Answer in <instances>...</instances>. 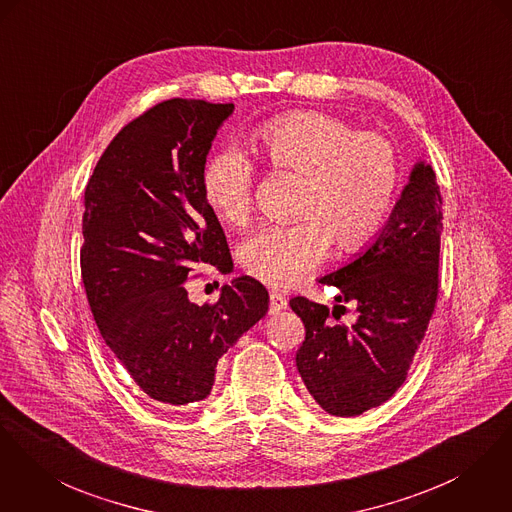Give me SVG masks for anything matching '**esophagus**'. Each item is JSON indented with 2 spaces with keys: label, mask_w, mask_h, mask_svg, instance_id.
<instances>
[{
  "label": "esophagus",
  "mask_w": 512,
  "mask_h": 512,
  "mask_svg": "<svg viewBox=\"0 0 512 512\" xmlns=\"http://www.w3.org/2000/svg\"><path fill=\"white\" fill-rule=\"evenodd\" d=\"M286 306H288V302H286V298H284L282 294H276V292H273V294L269 296V310H271V314H278V312H282Z\"/></svg>",
  "instance_id": "1"
}]
</instances>
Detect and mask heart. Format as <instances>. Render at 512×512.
<instances>
[{
	"label": "heart",
	"instance_id": "obj_1",
	"mask_svg": "<svg viewBox=\"0 0 512 512\" xmlns=\"http://www.w3.org/2000/svg\"><path fill=\"white\" fill-rule=\"evenodd\" d=\"M253 152L273 171L304 177L296 216L265 224L241 243L243 269L267 286L284 288L310 273L329 253L368 245L384 228L399 189L394 144L378 132H356L341 118L292 111L257 124ZM253 163L237 148H222L202 167V195L228 226L251 216Z\"/></svg>",
	"mask_w": 512,
	"mask_h": 512
}]
</instances>
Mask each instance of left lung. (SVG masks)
<instances>
[{"instance_id": "1", "label": "left lung", "mask_w": 512, "mask_h": 512, "mask_svg": "<svg viewBox=\"0 0 512 512\" xmlns=\"http://www.w3.org/2000/svg\"><path fill=\"white\" fill-rule=\"evenodd\" d=\"M442 197L436 173L415 163L382 232L349 265L321 276L337 302L353 304V325L333 323L329 308L304 296L290 300L306 339L298 372L331 415L354 417L382 405L407 378L425 339L438 296ZM335 306L333 317L339 319Z\"/></svg>"}]
</instances>
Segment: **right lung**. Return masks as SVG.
I'll use <instances>...</instances> for the list:
<instances>
[{"label":"right lung","instance_id":"add662e5","mask_svg":"<svg viewBox=\"0 0 512 512\" xmlns=\"http://www.w3.org/2000/svg\"><path fill=\"white\" fill-rule=\"evenodd\" d=\"M232 103L169 99L128 122L85 187L81 280L93 319L130 378L158 405L210 395L220 356L269 310L267 288L237 276L197 306L193 265L232 263L202 195V167Z\"/></svg>","mask_w":512,"mask_h":512}]
</instances>
